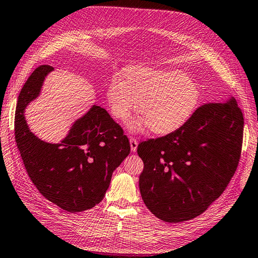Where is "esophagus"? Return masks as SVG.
<instances>
[{
	"instance_id": "esophagus-1",
	"label": "esophagus",
	"mask_w": 258,
	"mask_h": 258,
	"mask_svg": "<svg viewBox=\"0 0 258 258\" xmlns=\"http://www.w3.org/2000/svg\"><path fill=\"white\" fill-rule=\"evenodd\" d=\"M129 142H130V148H131V151H133V152H136V151H137V148H138V140L136 139L135 137L130 136V137H129Z\"/></svg>"
}]
</instances>
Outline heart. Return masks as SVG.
I'll return each mask as SVG.
<instances>
[{
	"label": "heart",
	"mask_w": 258,
	"mask_h": 258,
	"mask_svg": "<svg viewBox=\"0 0 258 258\" xmlns=\"http://www.w3.org/2000/svg\"><path fill=\"white\" fill-rule=\"evenodd\" d=\"M127 77L115 75L111 79L107 100L112 115L119 119L129 117L140 106L143 117L129 121L131 130L140 131L149 125L153 134L172 133L183 125L197 107L199 90L183 72L140 67L129 70Z\"/></svg>",
	"instance_id": "1"
}]
</instances>
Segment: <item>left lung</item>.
<instances>
[{
  "label": "left lung",
  "mask_w": 258,
  "mask_h": 258,
  "mask_svg": "<svg viewBox=\"0 0 258 258\" xmlns=\"http://www.w3.org/2000/svg\"><path fill=\"white\" fill-rule=\"evenodd\" d=\"M243 128V112L232 97L199 106L173 133L140 142L139 188L148 209L169 223L202 215L233 177Z\"/></svg>",
  "instance_id": "left-lung-1"
}]
</instances>
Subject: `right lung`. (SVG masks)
<instances>
[{
    "instance_id": "obj_1",
    "label": "right lung",
    "mask_w": 258,
    "mask_h": 258,
    "mask_svg": "<svg viewBox=\"0 0 258 258\" xmlns=\"http://www.w3.org/2000/svg\"><path fill=\"white\" fill-rule=\"evenodd\" d=\"M52 69L38 67L24 84L15 111V141L28 176L42 196L68 212H81L102 202L112 172L130 153V143L120 125L96 105L75 121L59 144L43 142L31 133L24 109L39 95Z\"/></svg>"
}]
</instances>
